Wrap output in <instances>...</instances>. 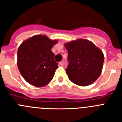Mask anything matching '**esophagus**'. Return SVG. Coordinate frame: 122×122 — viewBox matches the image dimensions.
Segmentation results:
<instances>
[{
  "label": "esophagus",
  "mask_w": 122,
  "mask_h": 122,
  "mask_svg": "<svg viewBox=\"0 0 122 122\" xmlns=\"http://www.w3.org/2000/svg\"><path fill=\"white\" fill-rule=\"evenodd\" d=\"M59 65H60V66H63V65H64V61L63 60H62V61H61V62L59 63Z\"/></svg>",
  "instance_id": "esophagus-1"
}]
</instances>
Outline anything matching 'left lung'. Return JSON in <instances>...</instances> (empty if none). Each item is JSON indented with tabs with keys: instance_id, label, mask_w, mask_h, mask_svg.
I'll return each instance as SVG.
<instances>
[{
	"instance_id": "1",
	"label": "left lung",
	"mask_w": 122,
	"mask_h": 122,
	"mask_svg": "<svg viewBox=\"0 0 122 122\" xmlns=\"http://www.w3.org/2000/svg\"><path fill=\"white\" fill-rule=\"evenodd\" d=\"M64 45L68 54L66 73L69 79L82 87L93 84L102 72L104 59L103 51L93 42L82 38Z\"/></svg>"
}]
</instances>
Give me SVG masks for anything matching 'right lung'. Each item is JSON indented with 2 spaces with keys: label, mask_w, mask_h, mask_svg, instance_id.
Instances as JSON below:
<instances>
[{
  "label": "right lung",
  "mask_w": 122,
  "mask_h": 122,
  "mask_svg": "<svg viewBox=\"0 0 122 122\" xmlns=\"http://www.w3.org/2000/svg\"><path fill=\"white\" fill-rule=\"evenodd\" d=\"M57 42L46 35H36L19 46L17 65L29 84L36 87H45L53 79L58 65L51 49Z\"/></svg>",
  "instance_id": "obj_1"
}]
</instances>
